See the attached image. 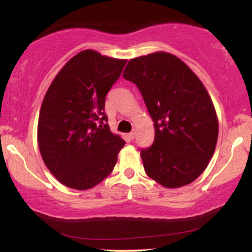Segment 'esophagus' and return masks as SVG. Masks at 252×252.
Segmentation results:
<instances>
[{
  "instance_id": "esophagus-1",
  "label": "esophagus",
  "mask_w": 252,
  "mask_h": 252,
  "mask_svg": "<svg viewBox=\"0 0 252 252\" xmlns=\"http://www.w3.org/2000/svg\"><path fill=\"white\" fill-rule=\"evenodd\" d=\"M135 137H136V131H135V130H132V131L129 134V138H130V140H134Z\"/></svg>"
}]
</instances>
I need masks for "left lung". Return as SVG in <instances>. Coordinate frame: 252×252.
I'll list each match as a JSON object with an SVG mask.
<instances>
[{"mask_svg":"<svg viewBox=\"0 0 252 252\" xmlns=\"http://www.w3.org/2000/svg\"><path fill=\"white\" fill-rule=\"evenodd\" d=\"M123 77L136 84L154 122V142L141 149L147 175L168 189L194 181L218 138L215 106L200 79L164 52L131 59Z\"/></svg>","mask_w":252,"mask_h":252,"instance_id":"left-lung-1","label":"left lung"}]
</instances>
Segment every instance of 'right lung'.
I'll use <instances>...</instances> for the list:
<instances>
[{"instance_id": "1", "label": "right lung", "mask_w": 252, "mask_h": 252, "mask_svg": "<svg viewBox=\"0 0 252 252\" xmlns=\"http://www.w3.org/2000/svg\"><path fill=\"white\" fill-rule=\"evenodd\" d=\"M126 60L96 51L78 53L46 92L37 123V143L47 168L65 186L89 189L114 169L126 144L112 134L105 96Z\"/></svg>"}]
</instances>
